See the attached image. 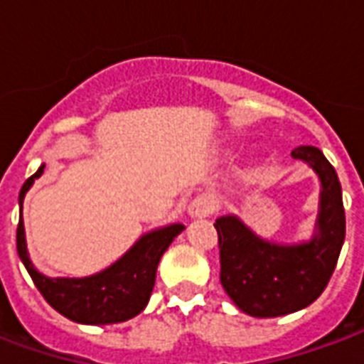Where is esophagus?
I'll list each match as a JSON object with an SVG mask.
<instances>
[{"label":"esophagus","mask_w":364,"mask_h":364,"mask_svg":"<svg viewBox=\"0 0 364 364\" xmlns=\"http://www.w3.org/2000/svg\"><path fill=\"white\" fill-rule=\"evenodd\" d=\"M216 200H214V196L210 195H198L191 203L189 206V216L193 220H200V218H208L214 210H216Z\"/></svg>","instance_id":"1"}]
</instances>
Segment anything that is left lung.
<instances>
[{"mask_svg": "<svg viewBox=\"0 0 364 364\" xmlns=\"http://www.w3.org/2000/svg\"><path fill=\"white\" fill-rule=\"evenodd\" d=\"M291 154L305 160L322 183L316 233L309 243H270L235 216L220 218L214 223L220 282L231 301L257 318L289 314L316 301L332 278L346 239V210L333 166L314 146H299Z\"/></svg>", "mask_w": 364, "mask_h": 364, "instance_id": "8db88e82", "label": "left lung"}]
</instances>
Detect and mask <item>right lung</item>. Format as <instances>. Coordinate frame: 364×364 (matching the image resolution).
<instances>
[{
	"label": "right lung",
	"instance_id": "obj_1",
	"mask_svg": "<svg viewBox=\"0 0 364 364\" xmlns=\"http://www.w3.org/2000/svg\"><path fill=\"white\" fill-rule=\"evenodd\" d=\"M42 171L44 164L24 181L18 195L21 210L26 191L31 189L34 179L40 177ZM181 231V223L150 231L142 235L133 249L115 264L88 278H46L44 274H40L32 266L26 252L23 216H18L17 250L42 297L59 314L80 324H115L133 318L146 306L150 293L154 289L156 270L161 255Z\"/></svg>",
	"mask_w": 364,
	"mask_h": 364
}]
</instances>
